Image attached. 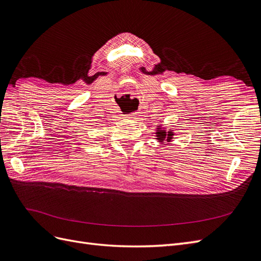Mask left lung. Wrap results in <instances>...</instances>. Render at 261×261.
Instances as JSON below:
<instances>
[{
	"label": "left lung",
	"instance_id": "8db88e82",
	"mask_svg": "<svg viewBox=\"0 0 261 261\" xmlns=\"http://www.w3.org/2000/svg\"><path fill=\"white\" fill-rule=\"evenodd\" d=\"M155 133V139L159 142L161 145H164L165 142H172L173 137L175 136V133L172 129H166L163 125H157Z\"/></svg>",
	"mask_w": 261,
	"mask_h": 261
}]
</instances>
